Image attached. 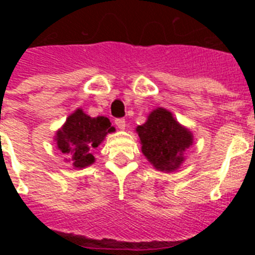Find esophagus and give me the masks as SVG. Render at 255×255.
I'll list each match as a JSON object with an SVG mask.
<instances>
[{"label": "esophagus", "instance_id": "esophagus-1", "mask_svg": "<svg viewBox=\"0 0 255 255\" xmlns=\"http://www.w3.org/2000/svg\"><path fill=\"white\" fill-rule=\"evenodd\" d=\"M115 124H116V126H117V128H119V129H120V130L125 129L126 121L124 120V119H117V120L115 121Z\"/></svg>", "mask_w": 255, "mask_h": 255}]
</instances>
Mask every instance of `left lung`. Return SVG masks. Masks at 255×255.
I'll list each match as a JSON object with an SVG mask.
<instances>
[{
    "label": "left lung",
    "mask_w": 255,
    "mask_h": 255,
    "mask_svg": "<svg viewBox=\"0 0 255 255\" xmlns=\"http://www.w3.org/2000/svg\"><path fill=\"white\" fill-rule=\"evenodd\" d=\"M141 144V153L155 170L173 172L185 161V152L193 145L190 129L181 125L172 112L157 107L143 125L135 129Z\"/></svg>",
    "instance_id": "8db88e82"
}]
</instances>
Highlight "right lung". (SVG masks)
I'll return each instance as SVG.
<instances>
[{
  "instance_id": "right-lung-1",
  "label": "right lung",
  "mask_w": 255,
  "mask_h": 255,
  "mask_svg": "<svg viewBox=\"0 0 255 255\" xmlns=\"http://www.w3.org/2000/svg\"><path fill=\"white\" fill-rule=\"evenodd\" d=\"M114 131L107 117H91L82 108H76L56 131L53 140L57 149L66 155L65 161L82 170L96 162L92 152L105 140L106 135Z\"/></svg>"
}]
</instances>
